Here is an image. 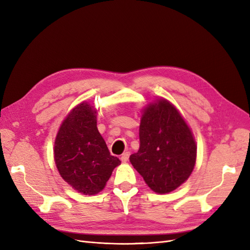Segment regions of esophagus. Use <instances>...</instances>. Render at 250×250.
<instances>
[{
	"label": "esophagus",
	"instance_id": "esophagus-1",
	"mask_svg": "<svg viewBox=\"0 0 250 250\" xmlns=\"http://www.w3.org/2000/svg\"><path fill=\"white\" fill-rule=\"evenodd\" d=\"M129 155L130 153L129 152H124L122 155H121V161H122V163H126L128 162V158H129Z\"/></svg>",
	"mask_w": 250,
	"mask_h": 250
}]
</instances>
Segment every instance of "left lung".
Here are the masks:
<instances>
[{
  "mask_svg": "<svg viewBox=\"0 0 250 250\" xmlns=\"http://www.w3.org/2000/svg\"><path fill=\"white\" fill-rule=\"evenodd\" d=\"M197 156L194 134L174 105L160 98L144 108L140 149L130 155L133 168L155 193L167 194L193 172Z\"/></svg>",
  "mask_w": 250,
  "mask_h": 250,
  "instance_id": "obj_1",
  "label": "left lung"
}]
</instances>
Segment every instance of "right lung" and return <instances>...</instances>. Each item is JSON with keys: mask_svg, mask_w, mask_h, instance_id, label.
Here are the masks:
<instances>
[{"mask_svg": "<svg viewBox=\"0 0 250 250\" xmlns=\"http://www.w3.org/2000/svg\"><path fill=\"white\" fill-rule=\"evenodd\" d=\"M54 161L65 183L84 195L101 192L121 164L110 155L97 128V109L88 102L75 106L62 121L54 143Z\"/></svg>", "mask_w": 250, "mask_h": 250, "instance_id": "1", "label": "right lung"}]
</instances>
